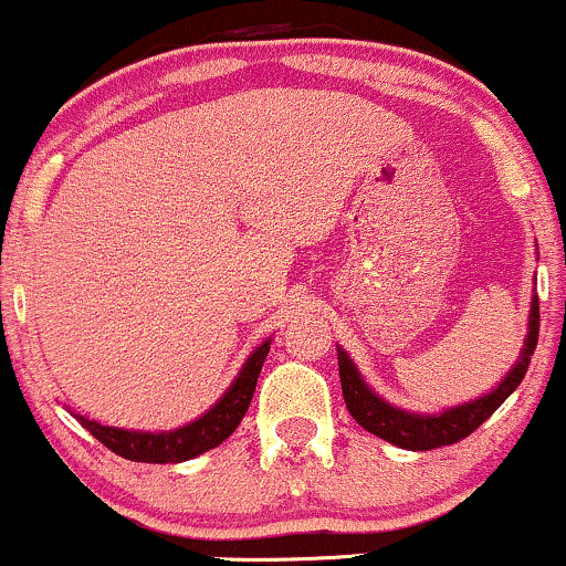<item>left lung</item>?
Segmentation results:
<instances>
[{
  "mask_svg": "<svg viewBox=\"0 0 566 566\" xmlns=\"http://www.w3.org/2000/svg\"><path fill=\"white\" fill-rule=\"evenodd\" d=\"M537 329H541V305H537V292H532L527 337H524V348L522 354H518L516 365L511 367V373H505V378L500 380L490 394H482L479 399L465 401V405L447 407L441 409V412H409V409L394 407L391 401H386L380 394H375L373 388L367 386V380L361 378L354 359L337 346L343 399H346L348 412L354 415V420L365 428V431L386 439L388 444L401 447V450L426 452L444 444H454V441L465 439L469 433L476 431V428L482 426L513 391H516L518 382L527 375L532 354H535Z\"/></svg>",
  "mask_w": 566,
  "mask_h": 566,
  "instance_id": "8db88e82",
  "label": "left lung"
}]
</instances>
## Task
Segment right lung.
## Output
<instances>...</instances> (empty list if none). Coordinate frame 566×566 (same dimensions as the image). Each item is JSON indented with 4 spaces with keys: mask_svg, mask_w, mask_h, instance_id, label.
Masks as SVG:
<instances>
[{
    "mask_svg": "<svg viewBox=\"0 0 566 566\" xmlns=\"http://www.w3.org/2000/svg\"><path fill=\"white\" fill-rule=\"evenodd\" d=\"M271 350V337L247 356L239 375L226 388V394L207 412H201L191 423L172 428V431H129V428L103 426L97 420L74 415L93 437L106 444L108 450L135 463H184L197 454L223 444L226 439L242 423L252 394H255L258 375H261L265 356Z\"/></svg>",
    "mask_w": 566,
    "mask_h": 566,
    "instance_id": "right-lung-1",
    "label": "right lung"
}]
</instances>
